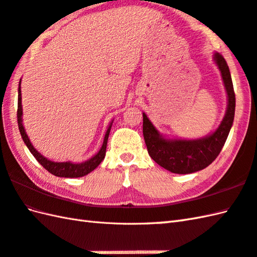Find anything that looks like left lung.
Instances as JSON below:
<instances>
[{"mask_svg": "<svg viewBox=\"0 0 257 257\" xmlns=\"http://www.w3.org/2000/svg\"><path fill=\"white\" fill-rule=\"evenodd\" d=\"M227 93V107L214 133L199 140H166L143 113V135L150 156L159 166L174 174H191L204 169L218 157L234 119L235 93L231 73L223 56L214 54Z\"/></svg>", "mask_w": 257, "mask_h": 257, "instance_id": "left-lung-1", "label": "left lung"}]
</instances>
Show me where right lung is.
Returning a JSON list of instances; mask_svg holds the SVG:
<instances>
[{
	"mask_svg": "<svg viewBox=\"0 0 257 257\" xmlns=\"http://www.w3.org/2000/svg\"><path fill=\"white\" fill-rule=\"evenodd\" d=\"M22 94H21V82L19 85V102H17V123H19V130L22 135V139L24 141L27 148L30 152L33 154V156L37 159V162L42 165V166L48 170L50 174H53L57 177H65V178H78V177H82L88 175L89 173L92 172L96 167L99 166L101 162L103 161L105 157V151H106V144H107V139H109V134L111 131L112 123L110 126L107 127L106 133L104 136L103 144L100 148V151L95 154V155L90 158L89 161L83 162L80 164H73L70 162H65V163H55L51 162L46 157H44L41 153H38L34 146L32 145L30 139L25 132V128L23 126V121H22Z\"/></svg>",
	"mask_w": 257,
	"mask_h": 257,
	"instance_id": "1",
	"label": "right lung"
}]
</instances>
